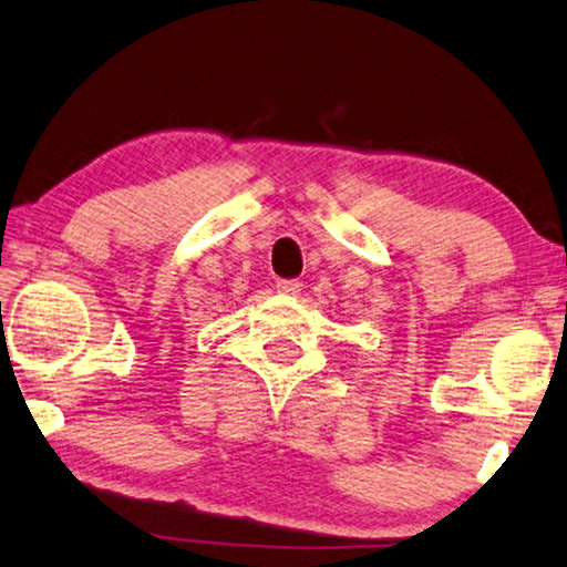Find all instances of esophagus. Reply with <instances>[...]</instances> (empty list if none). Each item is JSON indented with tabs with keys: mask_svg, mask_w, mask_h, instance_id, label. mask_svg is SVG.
Here are the masks:
<instances>
[{
	"mask_svg": "<svg viewBox=\"0 0 567 567\" xmlns=\"http://www.w3.org/2000/svg\"><path fill=\"white\" fill-rule=\"evenodd\" d=\"M277 290L282 295H298L302 290L300 280H277Z\"/></svg>",
	"mask_w": 567,
	"mask_h": 567,
	"instance_id": "obj_1",
	"label": "esophagus"
}]
</instances>
